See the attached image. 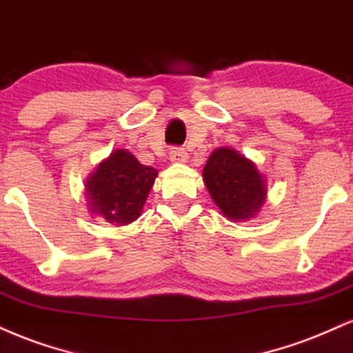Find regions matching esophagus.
<instances>
[{"label":"esophagus","instance_id":"obj_1","mask_svg":"<svg viewBox=\"0 0 353 353\" xmlns=\"http://www.w3.org/2000/svg\"><path fill=\"white\" fill-rule=\"evenodd\" d=\"M170 160L176 161V163H183V161L188 160V153H186L185 148L173 147L170 148Z\"/></svg>","mask_w":353,"mask_h":353}]
</instances>
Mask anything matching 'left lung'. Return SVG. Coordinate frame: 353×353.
I'll list each match as a JSON object with an SVG mask.
<instances>
[{
	"label": "left lung",
	"mask_w": 353,
	"mask_h": 353,
	"mask_svg": "<svg viewBox=\"0 0 353 353\" xmlns=\"http://www.w3.org/2000/svg\"><path fill=\"white\" fill-rule=\"evenodd\" d=\"M203 180L218 208L233 221L252 218L266 200L264 178L256 165L233 148L211 153Z\"/></svg>",
	"instance_id": "left-lung-1"
}]
</instances>
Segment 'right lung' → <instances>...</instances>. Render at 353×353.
<instances>
[{
    "label": "right lung",
    "instance_id": "obj_1",
    "mask_svg": "<svg viewBox=\"0 0 353 353\" xmlns=\"http://www.w3.org/2000/svg\"><path fill=\"white\" fill-rule=\"evenodd\" d=\"M157 175L155 168L142 165L128 150H115L87 180L90 210L119 226L135 221Z\"/></svg>",
    "mask_w": 353,
    "mask_h": 353
}]
</instances>
